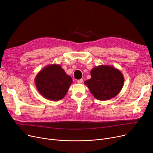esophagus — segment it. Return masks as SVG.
<instances>
[{
  "label": "esophagus",
  "mask_w": 153,
  "mask_h": 153,
  "mask_svg": "<svg viewBox=\"0 0 153 153\" xmlns=\"http://www.w3.org/2000/svg\"><path fill=\"white\" fill-rule=\"evenodd\" d=\"M82 82H83L82 79H79V80H77V82L78 84H81Z\"/></svg>",
  "instance_id": "1"
}]
</instances>
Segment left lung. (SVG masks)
I'll list each match as a JSON object with an SVG mask.
<instances>
[{
  "instance_id": "obj_1",
  "label": "left lung",
  "mask_w": 153,
  "mask_h": 153,
  "mask_svg": "<svg viewBox=\"0 0 153 153\" xmlns=\"http://www.w3.org/2000/svg\"><path fill=\"white\" fill-rule=\"evenodd\" d=\"M91 78L84 82L94 97L100 100H108L117 95L124 83V76L119 69L112 66L100 65L91 71Z\"/></svg>"
}]
</instances>
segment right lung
<instances>
[{
	"label": "right lung",
	"instance_id": "obj_1",
	"mask_svg": "<svg viewBox=\"0 0 153 153\" xmlns=\"http://www.w3.org/2000/svg\"><path fill=\"white\" fill-rule=\"evenodd\" d=\"M39 93L46 99L58 101L64 98L72 82L59 64H49L40 71L35 78Z\"/></svg>",
	"mask_w": 153,
	"mask_h": 153
}]
</instances>
